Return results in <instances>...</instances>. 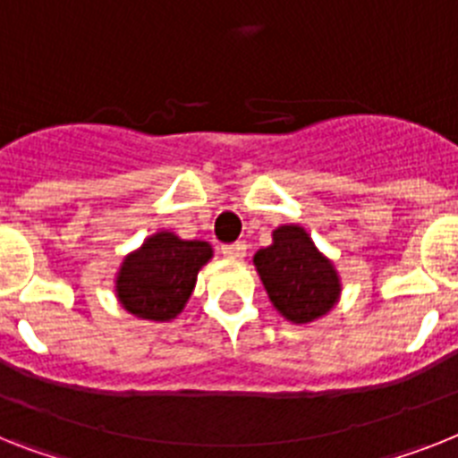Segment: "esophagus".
I'll return each mask as SVG.
<instances>
[{"mask_svg": "<svg viewBox=\"0 0 458 458\" xmlns=\"http://www.w3.org/2000/svg\"><path fill=\"white\" fill-rule=\"evenodd\" d=\"M221 253L225 259H233V260H242L247 256V244L244 242H235V244H225L221 249Z\"/></svg>", "mask_w": 458, "mask_h": 458, "instance_id": "obj_1", "label": "esophagus"}]
</instances>
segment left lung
Masks as SVG:
<instances>
[{
    "label": "left lung",
    "mask_w": 458,
    "mask_h": 458,
    "mask_svg": "<svg viewBox=\"0 0 458 458\" xmlns=\"http://www.w3.org/2000/svg\"><path fill=\"white\" fill-rule=\"evenodd\" d=\"M260 282L276 312L293 324H310L333 310L340 298V276L301 225H282L270 247L253 256Z\"/></svg>",
    "instance_id": "left-lung-1"
}]
</instances>
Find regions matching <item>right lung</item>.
Wrapping results in <instances>:
<instances>
[{"label": "right lung", "instance_id": "right-lung-1", "mask_svg": "<svg viewBox=\"0 0 458 458\" xmlns=\"http://www.w3.org/2000/svg\"><path fill=\"white\" fill-rule=\"evenodd\" d=\"M214 256L207 242L182 240L160 230L128 253L116 276V295L130 314L172 321L193 293L198 272Z\"/></svg>", "mask_w": 458, "mask_h": 458}]
</instances>
